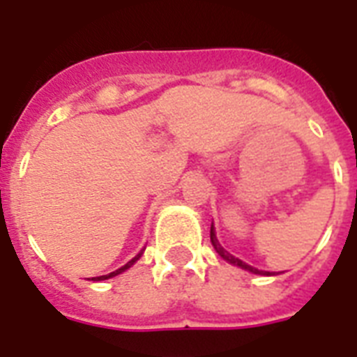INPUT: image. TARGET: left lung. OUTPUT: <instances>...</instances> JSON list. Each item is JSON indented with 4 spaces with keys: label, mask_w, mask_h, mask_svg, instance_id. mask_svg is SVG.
<instances>
[{
    "label": "left lung",
    "mask_w": 357,
    "mask_h": 357,
    "mask_svg": "<svg viewBox=\"0 0 357 357\" xmlns=\"http://www.w3.org/2000/svg\"><path fill=\"white\" fill-rule=\"evenodd\" d=\"M211 243H213V246H215V250H217L218 254H220V257H224V259L229 261V263H234V265L241 266V268H244V271L254 272V274H263V276H271V272L257 271V268H254V266L246 265L244 261L237 259V257H234V255H231V254H228V252H226V250H224L222 246H220V243H218V241H217V235H215V229H213V226H211Z\"/></svg>",
    "instance_id": "1"
}]
</instances>
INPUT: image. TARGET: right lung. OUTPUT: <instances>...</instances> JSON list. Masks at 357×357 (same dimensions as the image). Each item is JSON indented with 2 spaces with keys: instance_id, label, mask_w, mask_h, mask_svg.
Instances as JSON below:
<instances>
[{
  "instance_id": "obj_1",
  "label": "right lung",
  "mask_w": 357,
  "mask_h": 357,
  "mask_svg": "<svg viewBox=\"0 0 357 357\" xmlns=\"http://www.w3.org/2000/svg\"><path fill=\"white\" fill-rule=\"evenodd\" d=\"M140 255H142V252H140V254H137V255H135L133 259H131V261H128V263H126V265H123V266H122V268H119V271H114V272H111V274H105V276H98V278H92V280H96V282H100V280H109V278H113V276H116V274H120V272H123V271H128L129 266L133 265L135 261L139 259Z\"/></svg>"
}]
</instances>
